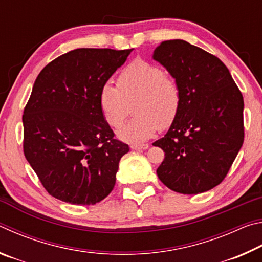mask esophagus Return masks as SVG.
<instances>
[{
	"label": "esophagus",
	"mask_w": 262,
	"mask_h": 262,
	"mask_svg": "<svg viewBox=\"0 0 262 262\" xmlns=\"http://www.w3.org/2000/svg\"><path fill=\"white\" fill-rule=\"evenodd\" d=\"M130 148L133 150H145L149 148V144H132Z\"/></svg>",
	"instance_id": "obj_1"
}]
</instances>
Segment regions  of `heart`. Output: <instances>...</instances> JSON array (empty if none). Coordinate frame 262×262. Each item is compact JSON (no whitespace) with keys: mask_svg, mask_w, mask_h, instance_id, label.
Segmentation results:
<instances>
[{"mask_svg":"<svg viewBox=\"0 0 262 262\" xmlns=\"http://www.w3.org/2000/svg\"><path fill=\"white\" fill-rule=\"evenodd\" d=\"M134 117L118 132L121 140L141 143L161 127L171 126L181 105L179 84L166 76L165 70L151 62L136 59L121 70L118 85L105 83L100 89L99 105L106 122L120 128L134 103Z\"/></svg>","mask_w":262,"mask_h":262,"instance_id":"obj_1","label":"heart"}]
</instances>
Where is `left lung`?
Here are the masks:
<instances>
[{
    "instance_id": "obj_1",
    "label": "left lung",
    "mask_w": 262,
    "mask_h": 262,
    "mask_svg": "<svg viewBox=\"0 0 262 262\" xmlns=\"http://www.w3.org/2000/svg\"><path fill=\"white\" fill-rule=\"evenodd\" d=\"M154 60L179 84L178 117L162 139L157 168L162 183L181 194H199L227 177L244 142V99L223 62L180 39L163 41Z\"/></svg>"
}]
</instances>
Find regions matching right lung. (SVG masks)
I'll return each instance as SVG.
<instances>
[{
  "instance_id": "right-lung-1",
  "label": "right lung",
  "mask_w": 262,
  "mask_h": 262,
  "mask_svg": "<svg viewBox=\"0 0 262 262\" xmlns=\"http://www.w3.org/2000/svg\"><path fill=\"white\" fill-rule=\"evenodd\" d=\"M132 51L77 48L50 62L35 79L23 114V149L55 199L90 206L112 192L129 147L114 139L99 94Z\"/></svg>"
}]
</instances>
